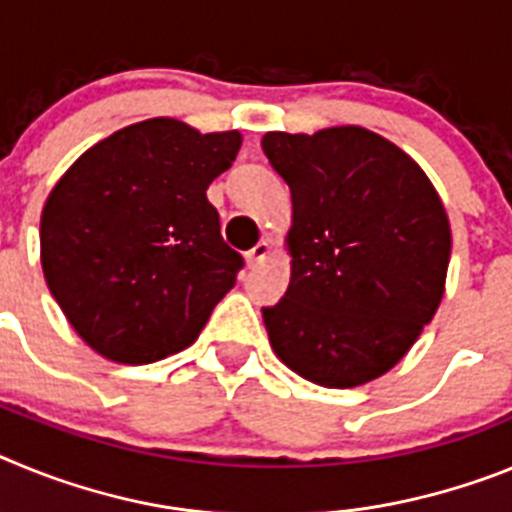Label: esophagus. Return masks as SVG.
<instances>
[{
    "label": "esophagus",
    "instance_id": "obj_1",
    "mask_svg": "<svg viewBox=\"0 0 512 512\" xmlns=\"http://www.w3.org/2000/svg\"><path fill=\"white\" fill-rule=\"evenodd\" d=\"M269 251H271L269 241H259V243H256V246L251 248V251L246 253V264L251 266V269H253V266H259L261 261H264L266 256H269Z\"/></svg>",
    "mask_w": 512,
    "mask_h": 512
}]
</instances>
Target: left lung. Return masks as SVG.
Returning <instances> with one entry per match:
<instances>
[{
	"label": "left lung",
	"instance_id": "1",
	"mask_svg": "<svg viewBox=\"0 0 512 512\" xmlns=\"http://www.w3.org/2000/svg\"><path fill=\"white\" fill-rule=\"evenodd\" d=\"M261 148L292 192V277L261 310L274 354L320 387L382 377L441 305L451 228L436 189L356 125L266 133Z\"/></svg>",
	"mask_w": 512,
	"mask_h": 512
}]
</instances>
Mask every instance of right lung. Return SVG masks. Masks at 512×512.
<instances>
[{"label": "right lung", "mask_w": 512, "mask_h": 512, "mask_svg": "<svg viewBox=\"0 0 512 512\" xmlns=\"http://www.w3.org/2000/svg\"><path fill=\"white\" fill-rule=\"evenodd\" d=\"M241 133L171 117L99 140L61 176L40 217V264L74 330L104 359L151 364L192 346L243 256L220 235L207 187Z\"/></svg>", "instance_id": "right-lung-1"}]
</instances>
